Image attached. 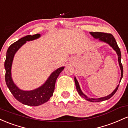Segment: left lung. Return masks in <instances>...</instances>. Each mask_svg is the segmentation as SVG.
Instances as JSON below:
<instances>
[{"instance_id":"obj_1","label":"left lung","mask_w":128,"mask_h":128,"mask_svg":"<svg viewBox=\"0 0 128 128\" xmlns=\"http://www.w3.org/2000/svg\"><path fill=\"white\" fill-rule=\"evenodd\" d=\"M90 34L92 36H93L95 38H98L99 40L104 42L107 43L110 45V46L112 47L115 51L117 52V55H118V61L119 65H120V70H121V77H120V83L121 82V80L123 77V66H122V64L121 63V52H120V50L119 48V47L117 45V42H116V39H115L114 37L111 34H110V33H105V32H90ZM74 81H75V84L76 89H77V91L79 94L80 96L84 98L85 100H88V101L91 102H102L104 101V100H108L109 98H110V97H112L114 95L115 93L116 92V91L118 90V88L119 84H118L117 88L115 89V90L111 94H110V95L106 96V97H101V98H90V97H87L86 96L84 95V94L82 91L81 89H80L79 84H78V81H77V79H76V77H74Z\"/></svg>"}]
</instances>
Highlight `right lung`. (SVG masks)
<instances>
[{
  "instance_id": "1",
  "label": "right lung",
  "mask_w": 128,
  "mask_h": 128,
  "mask_svg": "<svg viewBox=\"0 0 128 128\" xmlns=\"http://www.w3.org/2000/svg\"><path fill=\"white\" fill-rule=\"evenodd\" d=\"M40 36V34H34L33 36H26L10 45L7 50L6 60L5 61V68L6 71L5 82L10 92L18 102L26 105L32 106L40 105L50 100V97L52 96L54 92L55 83L57 77L64 69V67H60L54 71L49 77L46 82L40 87L36 90L31 91H23L18 88V87L14 84L11 77V71L14 54L26 42V41L37 39L39 38Z\"/></svg>"
}]
</instances>
